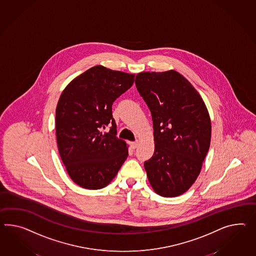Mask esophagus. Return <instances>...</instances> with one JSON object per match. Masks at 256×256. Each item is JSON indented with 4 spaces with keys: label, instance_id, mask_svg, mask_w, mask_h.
Returning <instances> with one entry per match:
<instances>
[{
    "label": "esophagus",
    "instance_id": "34e87169",
    "mask_svg": "<svg viewBox=\"0 0 256 256\" xmlns=\"http://www.w3.org/2000/svg\"><path fill=\"white\" fill-rule=\"evenodd\" d=\"M138 141H134V142H132L131 146L132 148H134V150H136V148H138Z\"/></svg>",
    "mask_w": 256,
    "mask_h": 256
}]
</instances>
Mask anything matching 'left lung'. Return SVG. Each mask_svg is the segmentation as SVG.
I'll return each instance as SVG.
<instances>
[{
	"mask_svg": "<svg viewBox=\"0 0 256 256\" xmlns=\"http://www.w3.org/2000/svg\"><path fill=\"white\" fill-rule=\"evenodd\" d=\"M136 86L153 120L155 150L144 166L155 192L177 197L198 176L210 143V115L190 82L176 70L140 72Z\"/></svg>",
	"mask_w": 256,
	"mask_h": 256,
	"instance_id": "1",
	"label": "left lung"
}]
</instances>
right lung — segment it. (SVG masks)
Instances as JSON below:
<instances>
[{
    "instance_id": "add662e5",
    "label": "right lung",
    "mask_w": 256,
    "mask_h": 256,
    "mask_svg": "<svg viewBox=\"0 0 256 256\" xmlns=\"http://www.w3.org/2000/svg\"><path fill=\"white\" fill-rule=\"evenodd\" d=\"M134 82V74L94 66L72 80L59 98L56 134L59 154L74 183L100 190L110 183L128 156L116 136L113 102ZM108 124L111 130L100 131Z\"/></svg>"
}]
</instances>
